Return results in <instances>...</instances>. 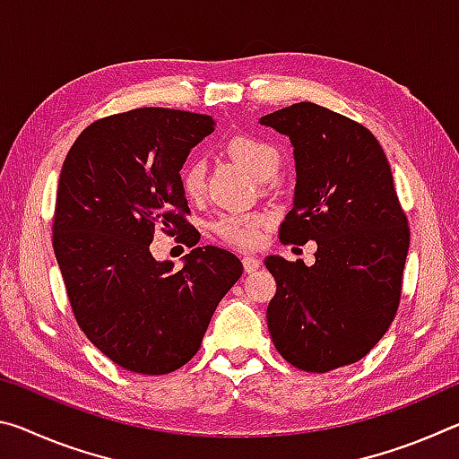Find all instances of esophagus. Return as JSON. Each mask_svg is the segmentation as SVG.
<instances>
[{"label":"esophagus","mask_w":459,"mask_h":459,"mask_svg":"<svg viewBox=\"0 0 459 459\" xmlns=\"http://www.w3.org/2000/svg\"><path fill=\"white\" fill-rule=\"evenodd\" d=\"M261 265V259L259 257H251V255H247L243 257V267H245V273H253V271H257Z\"/></svg>","instance_id":"obj_1"}]
</instances>
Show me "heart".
Instances as JSON below:
<instances>
[{"label": "heart", "instance_id": "b5f03b06", "mask_svg": "<svg viewBox=\"0 0 459 459\" xmlns=\"http://www.w3.org/2000/svg\"><path fill=\"white\" fill-rule=\"evenodd\" d=\"M224 150H227L232 160L245 166L248 172L261 178V180L273 176L279 168V160H281L273 143L253 134H237L229 137L227 143H224ZM204 161L200 158L186 160L180 169V184L186 196L190 200L200 198L202 192H204ZM265 221L267 219L263 214H224L214 222V232L222 240H227V243L247 248L257 245L259 229Z\"/></svg>", "mask_w": 459, "mask_h": 459}]
</instances>
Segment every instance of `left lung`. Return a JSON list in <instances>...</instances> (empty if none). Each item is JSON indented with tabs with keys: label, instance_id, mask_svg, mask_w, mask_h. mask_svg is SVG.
Here are the masks:
<instances>
[{
	"label": "left lung",
	"instance_id": "1",
	"mask_svg": "<svg viewBox=\"0 0 459 459\" xmlns=\"http://www.w3.org/2000/svg\"><path fill=\"white\" fill-rule=\"evenodd\" d=\"M293 145V208L283 243L316 240V263L265 257L277 291L267 325L277 352L306 372L367 356L397 314L409 227L383 147L360 123L316 103L259 119Z\"/></svg>",
	"mask_w": 459,
	"mask_h": 459
}]
</instances>
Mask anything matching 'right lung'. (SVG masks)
Returning <instances> with one entry per match:
<instances>
[{
    "instance_id": "obj_1",
    "label": "right lung",
    "mask_w": 459,
    "mask_h": 459,
    "mask_svg": "<svg viewBox=\"0 0 459 459\" xmlns=\"http://www.w3.org/2000/svg\"><path fill=\"white\" fill-rule=\"evenodd\" d=\"M214 126L208 115L135 108L89 126L62 164L52 245L74 317L107 359L139 375L184 367L243 275L219 247L192 248L180 271L150 251L155 230L190 229L180 169Z\"/></svg>"
}]
</instances>
